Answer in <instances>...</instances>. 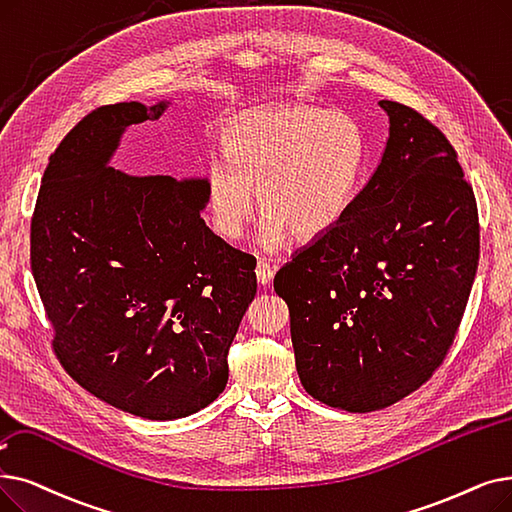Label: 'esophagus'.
Segmentation results:
<instances>
[{
	"label": "esophagus",
	"mask_w": 512,
	"mask_h": 512,
	"mask_svg": "<svg viewBox=\"0 0 512 512\" xmlns=\"http://www.w3.org/2000/svg\"><path fill=\"white\" fill-rule=\"evenodd\" d=\"M255 274H257V282H259L261 286H268V284L272 282V278H274V270L270 268L268 261H263V259H259V261H257Z\"/></svg>",
	"instance_id": "obj_1"
}]
</instances>
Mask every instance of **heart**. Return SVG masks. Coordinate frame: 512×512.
<instances>
[{"label":"heart","instance_id":"1","mask_svg":"<svg viewBox=\"0 0 512 512\" xmlns=\"http://www.w3.org/2000/svg\"><path fill=\"white\" fill-rule=\"evenodd\" d=\"M226 154L207 165L213 230L238 240L261 205L259 240L278 251L293 238H318L341 224L358 194L366 140L343 110L280 104L244 110L224 133ZM257 187L260 203H256Z\"/></svg>","mask_w":512,"mask_h":512}]
</instances>
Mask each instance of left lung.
Here are the masks:
<instances>
[{"label":"left lung","instance_id":"8db88e82","mask_svg":"<svg viewBox=\"0 0 512 512\" xmlns=\"http://www.w3.org/2000/svg\"><path fill=\"white\" fill-rule=\"evenodd\" d=\"M389 136L347 215L274 278L299 381L318 402L387 408L446 358L479 261L477 205L456 150L416 110L381 100Z\"/></svg>","mask_w":512,"mask_h":512}]
</instances>
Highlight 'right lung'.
Segmentation results:
<instances>
[{
    "label": "right lung",
    "instance_id": "add662e5",
    "mask_svg": "<svg viewBox=\"0 0 512 512\" xmlns=\"http://www.w3.org/2000/svg\"><path fill=\"white\" fill-rule=\"evenodd\" d=\"M169 104L119 102L77 123L43 171L31 221V270L64 370L148 420L190 416L226 389L257 295L253 257L201 217L205 175L110 167L123 133Z\"/></svg>",
    "mask_w": 512,
    "mask_h": 512
}]
</instances>
